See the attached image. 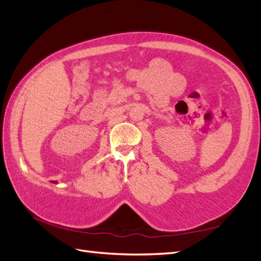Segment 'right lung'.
Segmentation results:
<instances>
[{
  "label": "right lung",
  "instance_id": "1",
  "mask_svg": "<svg viewBox=\"0 0 261 261\" xmlns=\"http://www.w3.org/2000/svg\"><path fill=\"white\" fill-rule=\"evenodd\" d=\"M55 182H56V181H55Z\"/></svg>",
  "mask_w": 261,
  "mask_h": 261
}]
</instances>
